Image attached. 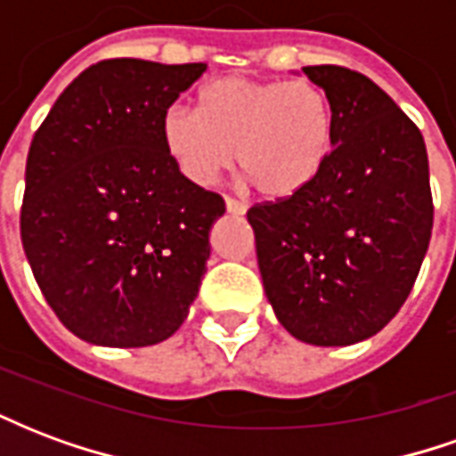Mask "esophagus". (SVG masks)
Returning <instances> with one entry per match:
<instances>
[{"instance_id":"obj_1","label":"esophagus","mask_w":456,"mask_h":456,"mask_svg":"<svg viewBox=\"0 0 456 456\" xmlns=\"http://www.w3.org/2000/svg\"><path fill=\"white\" fill-rule=\"evenodd\" d=\"M224 208H227L229 215H237V217L247 215V205H244V202H239V200H234V198L224 200Z\"/></svg>"}]
</instances>
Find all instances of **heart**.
Wrapping results in <instances>:
<instances>
[{
  "instance_id": "1",
  "label": "heart",
  "mask_w": 456,
  "mask_h": 456,
  "mask_svg": "<svg viewBox=\"0 0 456 456\" xmlns=\"http://www.w3.org/2000/svg\"><path fill=\"white\" fill-rule=\"evenodd\" d=\"M332 143V102L310 80L224 75L200 90L198 112L170 104L160 114V146L188 183L208 188L234 159L244 183L273 202L310 188Z\"/></svg>"
}]
</instances>
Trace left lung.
Segmentation results:
<instances>
[{"instance_id":"obj_1","label":"left lung","mask_w":456,"mask_h":456,"mask_svg":"<svg viewBox=\"0 0 456 456\" xmlns=\"http://www.w3.org/2000/svg\"><path fill=\"white\" fill-rule=\"evenodd\" d=\"M335 112V143L300 195L256 205L264 290L278 322L315 346L363 342L411 296L432 234L430 166L420 129L366 75L303 68Z\"/></svg>"}]
</instances>
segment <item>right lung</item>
<instances>
[{"label":"right lung","mask_w":456,"mask_h":456,"mask_svg":"<svg viewBox=\"0 0 456 456\" xmlns=\"http://www.w3.org/2000/svg\"><path fill=\"white\" fill-rule=\"evenodd\" d=\"M205 70L139 58L90 65L31 141L21 244L48 305L85 342L159 344L198 297L224 200L173 168L160 114Z\"/></svg>","instance_id":"add662e5"}]
</instances>
